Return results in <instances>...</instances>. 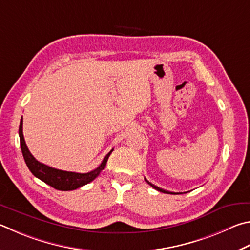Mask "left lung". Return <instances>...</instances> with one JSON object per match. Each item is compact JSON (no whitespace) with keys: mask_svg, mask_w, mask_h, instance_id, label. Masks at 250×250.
<instances>
[{"mask_svg":"<svg viewBox=\"0 0 250 250\" xmlns=\"http://www.w3.org/2000/svg\"><path fill=\"white\" fill-rule=\"evenodd\" d=\"M145 181H146V183H147L149 186H152V187H153L154 189H156L157 191H161V192H164V193H169V194H181V192H171V191H167V190L162 189V188H160V187H156V186H154L153 184L149 183V181H147L146 179H145Z\"/></svg>","mask_w":250,"mask_h":250,"instance_id":"1","label":"left lung"}]
</instances>
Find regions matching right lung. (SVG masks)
Here are the masks:
<instances>
[{"mask_svg":"<svg viewBox=\"0 0 250 250\" xmlns=\"http://www.w3.org/2000/svg\"><path fill=\"white\" fill-rule=\"evenodd\" d=\"M18 134H20L21 140V148L22 156L27 167L29 170L33 172L35 177H37L43 183L51 186L54 189L61 190V191H69V190H75L82 186L87 185L90 181H93L96 177L101 174V171L105 168L108 158H109L111 151L107 154L104 158L102 164L99 165L96 169H94L89 172H85V174H81V172H73V171H65L57 168H52V167L47 166L42 164V163L38 162L36 158L31 155L28 147H27L24 134H22V117L21 119L20 124V130H18Z\"/></svg>","mask_w":250,"mask_h":250,"instance_id":"add662e5","label":"right lung"}]
</instances>
